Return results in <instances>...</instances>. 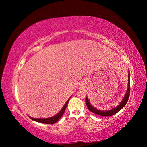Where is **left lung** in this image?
Masks as SVG:
<instances>
[{
	"instance_id": "8db88e82",
	"label": "left lung",
	"mask_w": 147,
	"mask_h": 147,
	"mask_svg": "<svg viewBox=\"0 0 147 147\" xmlns=\"http://www.w3.org/2000/svg\"><path fill=\"white\" fill-rule=\"evenodd\" d=\"M130 72H129V74H128V89L127 91L124 95V98L123 99V100L121 102V103L119 104V105L116 107V108H112L111 109H109V110L108 111H103V110H100V109H98L94 108L93 106L91 105L89 102V100H88V98L86 96V103L87 107L89 109V110L93 112L94 113L98 115H100V116H112L113 115H115V113H117L121 110V109L124 108V106L126 105V104L127 103V102L128 100L129 96H130Z\"/></svg>"
}]
</instances>
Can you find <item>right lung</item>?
<instances>
[{
  "instance_id": "add662e5",
  "label": "right lung",
  "mask_w": 147,
  "mask_h": 147,
  "mask_svg": "<svg viewBox=\"0 0 147 147\" xmlns=\"http://www.w3.org/2000/svg\"><path fill=\"white\" fill-rule=\"evenodd\" d=\"M69 100L66 102V103L65 105L63 106V108H61V109L59 111V112L58 113H57L56 115L54 116L51 117H49V118H39V119H35V118H32L31 117H29L32 120H33L34 121L38 122V123H44V124H54L56 123V122H58L59 121V119L61 117V116L63 115V114L65 112V110L66 107L67 106V104L69 102Z\"/></svg>"
}]
</instances>
